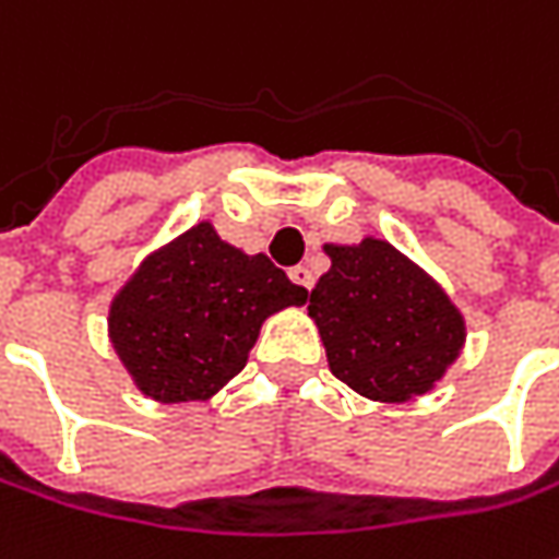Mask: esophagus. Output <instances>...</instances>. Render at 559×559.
I'll return each mask as SVG.
<instances>
[{"label":"esophagus","instance_id":"1","mask_svg":"<svg viewBox=\"0 0 559 559\" xmlns=\"http://www.w3.org/2000/svg\"><path fill=\"white\" fill-rule=\"evenodd\" d=\"M287 275H290V281H294V284H299L302 290H312V284H316L312 272H309L306 265H294V269H290Z\"/></svg>","mask_w":559,"mask_h":559}]
</instances>
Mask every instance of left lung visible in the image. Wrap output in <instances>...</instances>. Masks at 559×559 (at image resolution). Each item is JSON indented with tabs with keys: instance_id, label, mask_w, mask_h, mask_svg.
<instances>
[{
	"instance_id": "8db88e82",
	"label": "left lung",
	"mask_w": 559,
	"mask_h": 559,
	"mask_svg": "<svg viewBox=\"0 0 559 559\" xmlns=\"http://www.w3.org/2000/svg\"><path fill=\"white\" fill-rule=\"evenodd\" d=\"M331 257L309 316L337 380L374 402H408L433 390L464 346V318L424 269L393 243H324Z\"/></svg>"
}]
</instances>
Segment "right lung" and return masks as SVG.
I'll list each match as a JSON object with an SVG mask.
<instances>
[{"mask_svg":"<svg viewBox=\"0 0 559 559\" xmlns=\"http://www.w3.org/2000/svg\"><path fill=\"white\" fill-rule=\"evenodd\" d=\"M306 297L269 257H247L201 222L139 265L107 328L142 393L203 402L247 365L262 321Z\"/></svg>","mask_w":559,"mask_h":559,"instance_id":"obj_1","label":"right lung"}]
</instances>
